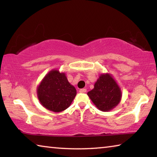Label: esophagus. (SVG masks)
Listing matches in <instances>:
<instances>
[{
  "label": "esophagus",
  "mask_w": 157,
  "mask_h": 157,
  "mask_svg": "<svg viewBox=\"0 0 157 157\" xmlns=\"http://www.w3.org/2000/svg\"><path fill=\"white\" fill-rule=\"evenodd\" d=\"M86 89H82L79 90V93H86Z\"/></svg>",
  "instance_id": "obj_1"
}]
</instances>
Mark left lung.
Returning <instances> with one entry per match:
<instances>
[{
    "mask_svg": "<svg viewBox=\"0 0 157 157\" xmlns=\"http://www.w3.org/2000/svg\"><path fill=\"white\" fill-rule=\"evenodd\" d=\"M87 95L98 109L109 111L118 106L122 99L121 87L110 73H101L94 88Z\"/></svg>",
    "mask_w": 157,
    "mask_h": 157,
    "instance_id": "1",
    "label": "left lung"
}]
</instances>
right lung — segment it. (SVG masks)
Instances as JSON below:
<instances>
[{"label":"right lung","mask_w":157,"mask_h":157,"mask_svg":"<svg viewBox=\"0 0 157 157\" xmlns=\"http://www.w3.org/2000/svg\"><path fill=\"white\" fill-rule=\"evenodd\" d=\"M77 91L69 83L65 73L57 69L50 71L36 87L40 104L53 112H61L70 107Z\"/></svg>","instance_id":"right-lung-1"}]
</instances>
